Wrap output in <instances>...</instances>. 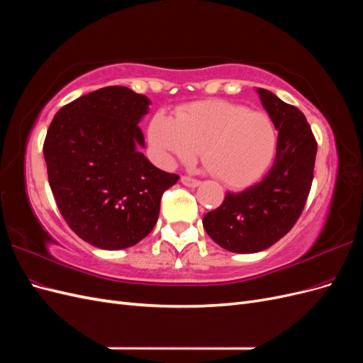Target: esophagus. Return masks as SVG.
Listing matches in <instances>:
<instances>
[{
  "label": "esophagus",
  "mask_w": 363,
  "mask_h": 363,
  "mask_svg": "<svg viewBox=\"0 0 363 363\" xmlns=\"http://www.w3.org/2000/svg\"><path fill=\"white\" fill-rule=\"evenodd\" d=\"M182 183H183L184 186H188V188H196V186L200 184V180L192 179V177H189V175H183V177H182Z\"/></svg>",
  "instance_id": "1"
}]
</instances>
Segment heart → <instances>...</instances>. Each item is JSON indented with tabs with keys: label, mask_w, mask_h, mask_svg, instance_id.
<instances>
[{
	"label": "heart",
	"mask_w": 363,
	"mask_h": 363,
	"mask_svg": "<svg viewBox=\"0 0 363 363\" xmlns=\"http://www.w3.org/2000/svg\"><path fill=\"white\" fill-rule=\"evenodd\" d=\"M148 142L167 168L194 160L201 148L215 177L228 188L242 189L269 169L279 133L267 113L225 100H206L180 107L175 118L163 111L152 115Z\"/></svg>",
	"instance_id": "1"
}]
</instances>
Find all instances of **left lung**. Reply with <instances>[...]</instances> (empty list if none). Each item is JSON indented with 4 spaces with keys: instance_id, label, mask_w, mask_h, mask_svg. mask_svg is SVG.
I'll return each instance as SVG.
<instances>
[{
    "instance_id": "1",
    "label": "left lung",
    "mask_w": 363,
    "mask_h": 363,
    "mask_svg": "<svg viewBox=\"0 0 363 363\" xmlns=\"http://www.w3.org/2000/svg\"><path fill=\"white\" fill-rule=\"evenodd\" d=\"M260 101L279 130L276 159L260 183L227 192L223 204L203 218L207 235L233 252H257L286 235L311 192L316 140L301 111L259 87Z\"/></svg>"
}]
</instances>
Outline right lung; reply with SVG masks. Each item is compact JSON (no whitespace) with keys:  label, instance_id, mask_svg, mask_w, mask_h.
I'll use <instances>...</instances> for the list:
<instances>
[{"label":"right lung","instance_id":"right-lung-1","mask_svg":"<svg viewBox=\"0 0 363 363\" xmlns=\"http://www.w3.org/2000/svg\"><path fill=\"white\" fill-rule=\"evenodd\" d=\"M151 101L124 86L77 98L54 115L43 142L54 200L72 232L103 250L136 245L156 225L179 175L156 168L139 121Z\"/></svg>","mask_w":363,"mask_h":363}]
</instances>
